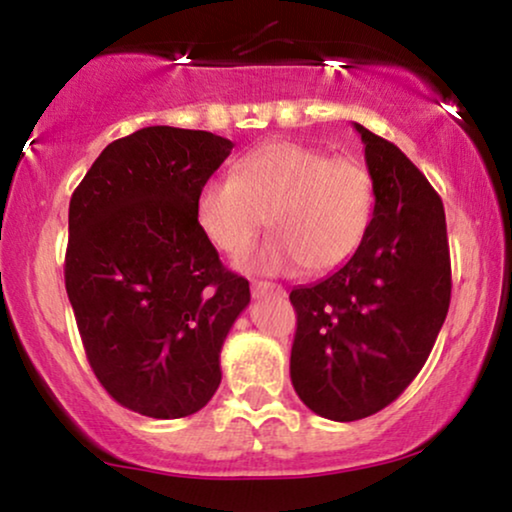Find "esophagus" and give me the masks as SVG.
<instances>
[{
	"label": "esophagus",
	"instance_id": "esophagus-1",
	"mask_svg": "<svg viewBox=\"0 0 512 512\" xmlns=\"http://www.w3.org/2000/svg\"><path fill=\"white\" fill-rule=\"evenodd\" d=\"M251 296L254 298H268V296H284V289L272 282H251Z\"/></svg>",
	"mask_w": 512,
	"mask_h": 512
}]
</instances>
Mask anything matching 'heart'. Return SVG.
Wrapping results in <instances>:
<instances>
[{
  "mask_svg": "<svg viewBox=\"0 0 512 512\" xmlns=\"http://www.w3.org/2000/svg\"><path fill=\"white\" fill-rule=\"evenodd\" d=\"M375 209L373 177L354 158L298 142H272L235 165V177L200 186L195 221L202 235L237 256L268 223L277 230L242 261L261 272H310L340 268L361 247Z\"/></svg>",
  "mask_w": 512,
  "mask_h": 512,
  "instance_id": "obj_1",
  "label": "heart"
}]
</instances>
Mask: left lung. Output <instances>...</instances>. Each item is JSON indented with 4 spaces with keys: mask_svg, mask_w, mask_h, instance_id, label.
Instances as JSON below:
<instances>
[{
    "mask_svg": "<svg viewBox=\"0 0 512 512\" xmlns=\"http://www.w3.org/2000/svg\"><path fill=\"white\" fill-rule=\"evenodd\" d=\"M375 186L373 221L349 261L291 291V382L333 422L375 415L429 359L452 293L443 200L396 144L354 123Z\"/></svg>",
    "mask_w": 512,
    "mask_h": 512,
    "instance_id": "8db88e82",
    "label": "left lung"
}]
</instances>
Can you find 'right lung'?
Returning a JSON list of instances; mask_svg holds the SVG:
<instances>
[{
	"label": "right lung",
	"instance_id": "1",
	"mask_svg": "<svg viewBox=\"0 0 512 512\" xmlns=\"http://www.w3.org/2000/svg\"><path fill=\"white\" fill-rule=\"evenodd\" d=\"M233 146L151 125L111 142L69 200L65 286L83 349L107 394L139 415L205 408L251 300L195 221L200 186Z\"/></svg>",
	"mask_w": 512,
	"mask_h": 512
}]
</instances>
